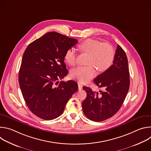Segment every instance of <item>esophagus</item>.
I'll use <instances>...</instances> for the list:
<instances>
[{
	"label": "esophagus",
	"mask_w": 151,
	"mask_h": 151,
	"mask_svg": "<svg viewBox=\"0 0 151 151\" xmlns=\"http://www.w3.org/2000/svg\"><path fill=\"white\" fill-rule=\"evenodd\" d=\"M82 87H83L82 85L80 83H78V89L79 90H81V89H82Z\"/></svg>",
	"instance_id": "obj_1"
}]
</instances>
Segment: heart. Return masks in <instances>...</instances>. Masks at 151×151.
<instances>
[{
	"label": "heart",
	"instance_id": "heart-1",
	"mask_svg": "<svg viewBox=\"0 0 151 151\" xmlns=\"http://www.w3.org/2000/svg\"><path fill=\"white\" fill-rule=\"evenodd\" d=\"M81 52L89 54L87 66H79L74 69L71 76L81 82H87L94 78L97 73L96 68L99 71H104L108 69L114 59L113 47L107 43L88 39L79 45ZM77 54L74 48H70L66 52L64 58L70 66H74L76 61Z\"/></svg>",
	"mask_w": 151,
	"mask_h": 151
}]
</instances>
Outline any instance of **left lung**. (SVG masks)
I'll use <instances>...</instances> for the list:
<instances>
[{"label": "left lung", "mask_w": 151, "mask_h": 151, "mask_svg": "<svg viewBox=\"0 0 151 151\" xmlns=\"http://www.w3.org/2000/svg\"><path fill=\"white\" fill-rule=\"evenodd\" d=\"M114 64L94 79L99 88L94 92L90 88L83 87L87 97L82 103L85 115L97 122L113 116L120 109L130 87L128 60L124 50L118 45Z\"/></svg>", "instance_id": "8db88e82"}]
</instances>
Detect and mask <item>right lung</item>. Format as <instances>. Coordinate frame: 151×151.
Wrapping results in <instances>:
<instances>
[{
    "label": "right lung",
    "mask_w": 151,
    "mask_h": 151,
    "mask_svg": "<svg viewBox=\"0 0 151 151\" xmlns=\"http://www.w3.org/2000/svg\"><path fill=\"white\" fill-rule=\"evenodd\" d=\"M77 43V39L51 32L30 43L26 49L19 84L27 106L39 118L52 120L60 116L78 90L75 81H58L68 74L64 55Z\"/></svg>",
    "instance_id": "obj_1"
}]
</instances>
